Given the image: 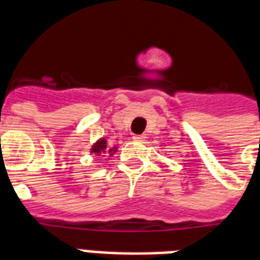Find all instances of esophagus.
<instances>
[{"instance_id": "esophagus-1", "label": "esophagus", "mask_w": 260, "mask_h": 260, "mask_svg": "<svg viewBox=\"0 0 260 260\" xmlns=\"http://www.w3.org/2000/svg\"><path fill=\"white\" fill-rule=\"evenodd\" d=\"M133 140H134V141H144L145 136H144V134H140V136H134V137H133Z\"/></svg>"}]
</instances>
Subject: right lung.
<instances>
[{
  "mask_svg": "<svg viewBox=\"0 0 260 260\" xmlns=\"http://www.w3.org/2000/svg\"><path fill=\"white\" fill-rule=\"evenodd\" d=\"M90 152L94 153V154H98V156L104 154V153H108V154L111 156V154H114V153L116 152V148L107 149V141L104 140V138H102V140H99L98 142L92 146Z\"/></svg>",
  "mask_w": 260,
  "mask_h": 260,
  "instance_id": "obj_1",
  "label": "right lung"
}]
</instances>
